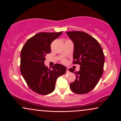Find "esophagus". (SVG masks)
<instances>
[{
    "instance_id": "1",
    "label": "esophagus",
    "mask_w": 121,
    "mask_h": 121,
    "mask_svg": "<svg viewBox=\"0 0 121 121\" xmlns=\"http://www.w3.org/2000/svg\"><path fill=\"white\" fill-rule=\"evenodd\" d=\"M69 72V68H67V70H66V73H68Z\"/></svg>"
}]
</instances>
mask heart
I'll list each match as a JSON object with an SVG mask.
<instances>
[{
  "mask_svg": "<svg viewBox=\"0 0 121 121\" xmlns=\"http://www.w3.org/2000/svg\"><path fill=\"white\" fill-rule=\"evenodd\" d=\"M61 62H62L63 63H66L67 62V60L66 59H62V60H61Z\"/></svg>",
  "mask_w": 121,
  "mask_h": 121,
  "instance_id": "1",
  "label": "heart"
}]
</instances>
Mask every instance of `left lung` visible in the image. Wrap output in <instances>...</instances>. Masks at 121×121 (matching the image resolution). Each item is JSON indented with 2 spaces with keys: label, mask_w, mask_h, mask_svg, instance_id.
I'll use <instances>...</instances> for the list:
<instances>
[{
  "label": "left lung",
  "mask_w": 121,
  "mask_h": 121,
  "mask_svg": "<svg viewBox=\"0 0 121 121\" xmlns=\"http://www.w3.org/2000/svg\"><path fill=\"white\" fill-rule=\"evenodd\" d=\"M67 34L74 43L73 62L80 65V70H69L76 75V79L70 84L72 91L84 94L96 86L103 73L105 56L96 39L82 31H69Z\"/></svg>",
  "instance_id": "left-lung-1"
}]
</instances>
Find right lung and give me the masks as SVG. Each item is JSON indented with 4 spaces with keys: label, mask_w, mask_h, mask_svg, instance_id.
Listing matches in <instances>:
<instances>
[{
    "label": "right lung",
    "mask_w": 121,
    "mask_h": 121,
    "mask_svg": "<svg viewBox=\"0 0 121 121\" xmlns=\"http://www.w3.org/2000/svg\"><path fill=\"white\" fill-rule=\"evenodd\" d=\"M62 32H39L30 38L21 49V73L30 88L40 95L53 91L57 79L67 70L62 64H55L51 69L44 64L46 55L51 52V43Z\"/></svg>",
    "instance_id": "right-lung-1"
}]
</instances>
